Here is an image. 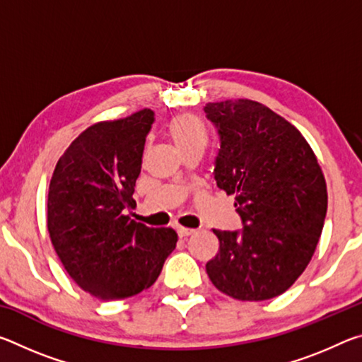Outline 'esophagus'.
<instances>
[{
    "label": "esophagus",
    "instance_id": "obj_1",
    "mask_svg": "<svg viewBox=\"0 0 362 362\" xmlns=\"http://www.w3.org/2000/svg\"><path fill=\"white\" fill-rule=\"evenodd\" d=\"M194 230H192V228H185V226H179V228H177V233H179V236L180 238H187V236H189L192 235Z\"/></svg>",
    "mask_w": 362,
    "mask_h": 362
}]
</instances>
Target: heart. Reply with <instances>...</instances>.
<instances>
[{
  "mask_svg": "<svg viewBox=\"0 0 362 362\" xmlns=\"http://www.w3.org/2000/svg\"><path fill=\"white\" fill-rule=\"evenodd\" d=\"M166 136L180 156L192 151L203 153L209 144V129L204 119L193 113H183L170 119Z\"/></svg>",
  "mask_w": 362,
  "mask_h": 362,
  "instance_id": "1",
  "label": "heart"
}]
</instances>
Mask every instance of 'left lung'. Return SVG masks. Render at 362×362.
Wrapping results in <instances>:
<instances>
[{"instance_id":"1","label":"left lung","mask_w":362,"mask_h":362,"mask_svg":"<svg viewBox=\"0 0 362 362\" xmlns=\"http://www.w3.org/2000/svg\"><path fill=\"white\" fill-rule=\"evenodd\" d=\"M217 127V187L235 194L240 231L212 230L218 252L206 272L220 292L260 302L278 297L305 272L327 212L316 155L296 126L249 99L206 103Z\"/></svg>"}]
</instances>
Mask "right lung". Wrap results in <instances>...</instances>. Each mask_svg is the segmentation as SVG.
Instances as JSON below:
<instances>
[{
  "instance_id": "add662e5",
  "label": "right lung",
  "mask_w": 362,
  "mask_h": 362,
  "mask_svg": "<svg viewBox=\"0 0 362 362\" xmlns=\"http://www.w3.org/2000/svg\"><path fill=\"white\" fill-rule=\"evenodd\" d=\"M155 113L100 121L73 140L57 161L47 194V231L73 281L100 300L148 289L177 244L173 228H150L127 216Z\"/></svg>"
}]
</instances>
